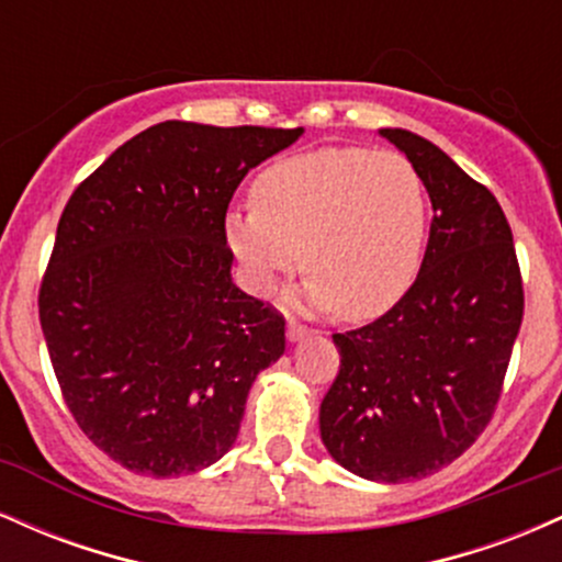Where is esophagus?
Instances as JSON below:
<instances>
[{
    "mask_svg": "<svg viewBox=\"0 0 562 562\" xmlns=\"http://www.w3.org/2000/svg\"><path fill=\"white\" fill-rule=\"evenodd\" d=\"M312 333H314L312 327L301 325V322H295V319L288 322V338L290 340H301V338H306V335H312Z\"/></svg>",
    "mask_w": 562,
    "mask_h": 562,
    "instance_id": "esophagus-1",
    "label": "esophagus"
}]
</instances>
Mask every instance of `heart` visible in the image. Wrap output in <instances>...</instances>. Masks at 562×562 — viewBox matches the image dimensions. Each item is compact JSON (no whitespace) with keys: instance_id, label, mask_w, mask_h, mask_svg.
Wrapping results in <instances>:
<instances>
[{"instance_id":"heart-1","label":"heart","mask_w":562,"mask_h":562,"mask_svg":"<svg viewBox=\"0 0 562 562\" xmlns=\"http://www.w3.org/2000/svg\"><path fill=\"white\" fill-rule=\"evenodd\" d=\"M250 200L254 209L227 216V243L254 293H272L299 259L308 306L372 319L420 269L428 200L398 153L325 147L282 158L256 177Z\"/></svg>"}]
</instances>
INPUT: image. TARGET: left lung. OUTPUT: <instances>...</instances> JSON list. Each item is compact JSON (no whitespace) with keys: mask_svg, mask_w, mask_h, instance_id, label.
Returning a JSON list of instances; mask_svg holds the SVG:
<instances>
[{"mask_svg":"<svg viewBox=\"0 0 562 562\" xmlns=\"http://www.w3.org/2000/svg\"><path fill=\"white\" fill-rule=\"evenodd\" d=\"M434 205L417 280L383 317L335 333L340 370L319 406L335 462L380 483L454 462L492 423L524 322L513 229L488 187L434 142L380 128Z\"/></svg>","mask_w":562,"mask_h":562,"instance_id":"8db88e82","label":"left lung"}]
</instances>
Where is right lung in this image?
Returning <instances> with one entry per match:
<instances>
[{"instance_id":"obj_1","label":"right lung","mask_w":562,"mask_h":562,"mask_svg":"<svg viewBox=\"0 0 562 562\" xmlns=\"http://www.w3.org/2000/svg\"><path fill=\"white\" fill-rule=\"evenodd\" d=\"M303 128L164 121L76 187L38 288L66 406L132 473L182 475L235 443L285 317L232 282L227 209Z\"/></svg>"}]
</instances>
